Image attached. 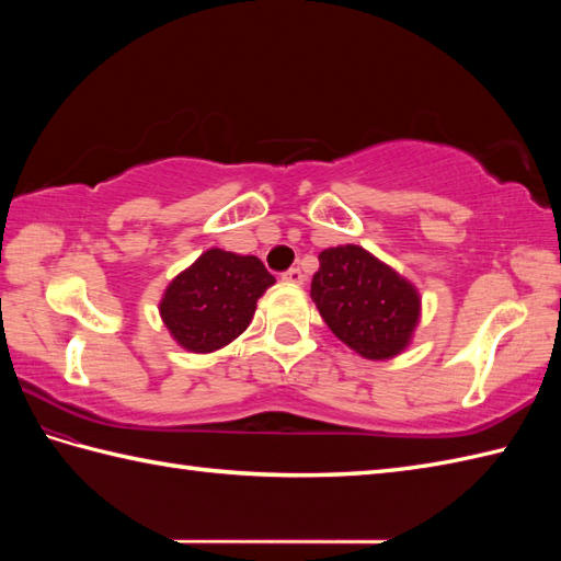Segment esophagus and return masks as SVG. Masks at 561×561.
<instances>
[{
  "label": "esophagus",
  "mask_w": 561,
  "mask_h": 561,
  "mask_svg": "<svg viewBox=\"0 0 561 561\" xmlns=\"http://www.w3.org/2000/svg\"><path fill=\"white\" fill-rule=\"evenodd\" d=\"M282 279H284V282H289V284H304L306 274H304L299 267H291V270H287V272L282 274Z\"/></svg>",
  "instance_id": "esophagus-1"
}]
</instances>
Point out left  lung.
I'll use <instances>...</instances> for the list:
<instances>
[{
	"label": "left lung",
	"instance_id": "1",
	"mask_svg": "<svg viewBox=\"0 0 561 561\" xmlns=\"http://www.w3.org/2000/svg\"><path fill=\"white\" fill-rule=\"evenodd\" d=\"M318 260L311 299L335 337L374 362L408 347L422 313L412 282L362 245L328 248Z\"/></svg>",
	"mask_w": 561,
	"mask_h": 561
}]
</instances>
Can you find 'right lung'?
<instances>
[{
    "label": "right lung",
    "instance_id": "obj_1",
    "mask_svg": "<svg viewBox=\"0 0 561 561\" xmlns=\"http://www.w3.org/2000/svg\"><path fill=\"white\" fill-rule=\"evenodd\" d=\"M272 284L255 255L209 248L165 287L159 313L183 350L209 354L241 335Z\"/></svg>",
    "mask_w": 561,
    "mask_h": 561
}]
</instances>
